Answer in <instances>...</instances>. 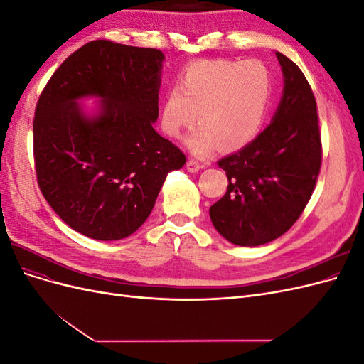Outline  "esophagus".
Here are the masks:
<instances>
[{
  "mask_svg": "<svg viewBox=\"0 0 364 364\" xmlns=\"http://www.w3.org/2000/svg\"><path fill=\"white\" fill-rule=\"evenodd\" d=\"M200 168H202V165L194 159H190L188 162H186V170H188L190 173H197Z\"/></svg>",
  "mask_w": 364,
  "mask_h": 364,
  "instance_id": "34e87169",
  "label": "esophagus"
}]
</instances>
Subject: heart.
I'll return each instance as SVG.
<instances>
[{
	"label": "heart",
	"instance_id": "heart-1",
	"mask_svg": "<svg viewBox=\"0 0 364 364\" xmlns=\"http://www.w3.org/2000/svg\"><path fill=\"white\" fill-rule=\"evenodd\" d=\"M273 95L270 70L261 60H196L165 94L161 127L179 138L196 117L200 126L186 138L197 156H208L218 144L230 150L247 144L266 121Z\"/></svg>",
	"mask_w": 364,
	"mask_h": 364
}]
</instances>
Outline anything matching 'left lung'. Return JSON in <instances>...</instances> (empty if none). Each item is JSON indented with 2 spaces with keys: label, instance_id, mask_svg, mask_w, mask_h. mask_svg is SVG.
I'll use <instances>...</instances> for the list:
<instances>
[{
  "label": "left lung",
  "instance_id": "left-lung-1",
  "mask_svg": "<svg viewBox=\"0 0 364 364\" xmlns=\"http://www.w3.org/2000/svg\"><path fill=\"white\" fill-rule=\"evenodd\" d=\"M284 90L270 124L217 164L226 194L209 208L217 232L237 246H261L293 226L313 194L322 142L316 98L304 73L277 51Z\"/></svg>",
  "mask_w": 364,
  "mask_h": 364
}]
</instances>
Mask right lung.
Here are the masks:
<instances>
[{"label":"right lung","mask_w":364,"mask_h":364,"mask_svg":"<svg viewBox=\"0 0 364 364\" xmlns=\"http://www.w3.org/2000/svg\"><path fill=\"white\" fill-rule=\"evenodd\" d=\"M165 56L92 41L51 75L33 121L39 188L65 223L102 241L132 235L146 222L167 174L183 153L153 129ZM101 103L92 115L83 97Z\"/></svg>","instance_id":"1"}]
</instances>
